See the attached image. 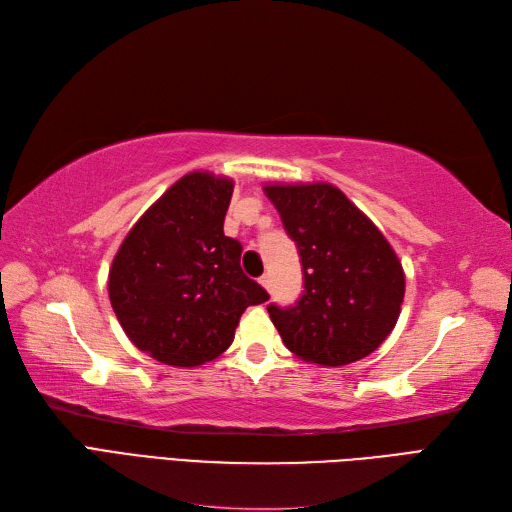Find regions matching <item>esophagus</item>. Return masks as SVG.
I'll use <instances>...</instances> for the list:
<instances>
[{"mask_svg": "<svg viewBox=\"0 0 512 512\" xmlns=\"http://www.w3.org/2000/svg\"><path fill=\"white\" fill-rule=\"evenodd\" d=\"M258 282H260V286L265 288V290H271V277H269V275H262Z\"/></svg>", "mask_w": 512, "mask_h": 512, "instance_id": "1", "label": "esophagus"}]
</instances>
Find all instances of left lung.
<instances>
[{
    "label": "left lung",
    "mask_w": 512,
    "mask_h": 512,
    "mask_svg": "<svg viewBox=\"0 0 512 512\" xmlns=\"http://www.w3.org/2000/svg\"><path fill=\"white\" fill-rule=\"evenodd\" d=\"M303 265L292 307L269 305L286 348L307 363L339 367L365 359L401 312L406 275L391 243L331 183L265 185Z\"/></svg>",
    "instance_id": "obj_1"
}]
</instances>
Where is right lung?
Returning a JSON list of instances; mask_svg holds the SVG:
<instances>
[{"mask_svg": "<svg viewBox=\"0 0 512 512\" xmlns=\"http://www.w3.org/2000/svg\"><path fill=\"white\" fill-rule=\"evenodd\" d=\"M235 183L194 170L153 203L123 239L108 297L130 342L173 367H198L235 339L241 314L269 299L224 235Z\"/></svg>", "mask_w": 512, "mask_h": 512, "instance_id": "obj_1", "label": "right lung"}]
</instances>
